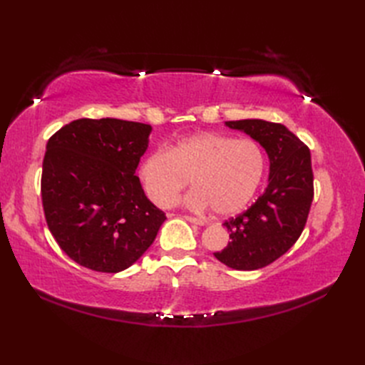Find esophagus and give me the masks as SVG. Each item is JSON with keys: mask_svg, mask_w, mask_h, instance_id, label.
<instances>
[{"mask_svg": "<svg viewBox=\"0 0 365 365\" xmlns=\"http://www.w3.org/2000/svg\"><path fill=\"white\" fill-rule=\"evenodd\" d=\"M184 219H185V220H189L190 224H195V225H200V227H202V225H204V222H202L201 219H196V217H193V216H189V215L184 216Z\"/></svg>", "mask_w": 365, "mask_h": 365, "instance_id": "esophagus-1", "label": "esophagus"}]
</instances>
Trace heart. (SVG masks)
Wrapping results in <instances>:
<instances>
[{
	"instance_id": "1",
	"label": "heart",
	"mask_w": 365,
	"mask_h": 365,
	"mask_svg": "<svg viewBox=\"0 0 365 365\" xmlns=\"http://www.w3.org/2000/svg\"><path fill=\"white\" fill-rule=\"evenodd\" d=\"M264 172V157L254 140L219 132H197L169 149L143 158L138 176L149 200L163 208L176 204L189 184L195 189L185 204L197 212L212 207L219 216H233L256 195Z\"/></svg>"
}]
</instances>
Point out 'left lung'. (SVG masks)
I'll use <instances>...</instances> for the list:
<instances>
[{"mask_svg":"<svg viewBox=\"0 0 365 365\" xmlns=\"http://www.w3.org/2000/svg\"><path fill=\"white\" fill-rule=\"evenodd\" d=\"M225 126L245 132L269 158L267 189L247 212L227 220L231 240L215 252L228 268L254 271L283 256L302 235L314 200L311 152L280 123L247 118Z\"/></svg>","mask_w":365,"mask_h":365,"instance_id":"1","label":"left lung"}]
</instances>
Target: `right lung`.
I'll return each instance as SVG.
<instances>
[{"instance_id":"add662e5","label":"right lung","mask_w":365,"mask_h":365,"mask_svg":"<svg viewBox=\"0 0 365 365\" xmlns=\"http://www.w3.org/2000/svg\"><path fill=\"white\" fill-rule=\"evenodd\" d=\"M150 132L138 121L79 118L47 143L41 180L47 225L62 251L85 268H129L165 220L135 175Z\"/></svg>"}]
</instances>
